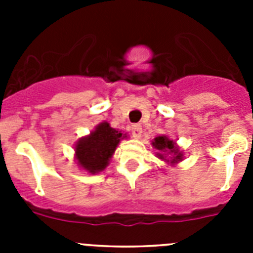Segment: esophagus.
Instances as JSON below:
<instances>
[{"label": "esophagus", "mask_w": 253, "mask_h": 253, "mask_svg": "<svg viewBox=\"0 0 253 253\" xmlns=\"http://www.w3.org/2000/svg\"><path fill=\"white\" fill-rule=\"evenodd\" d=\"M142 126H140L139 124H134L133 126H131V135H133L135 139H139L140 137H142Z\"/></svg>", "instance_id": "34e87169"}]
</instances>
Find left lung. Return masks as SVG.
Masks as SVG:
<instances>
[{"mask_svg":"<svg viewBox=\"0 0 253 253\" xmlns=\"http://www.w3.org/2000/svg\"><path fill=\"white\" fill-rule=\"evenodd\" d=\"M152 147L157 149L156 157L165 161L169 166H176L181 161L184 160V152L181 151L180 147L167 135L162 134L152 140Z\"/></svg>","mask_w":253,"mask_h":253,"instance_id":"1","label":"left lung"}]
</instances>
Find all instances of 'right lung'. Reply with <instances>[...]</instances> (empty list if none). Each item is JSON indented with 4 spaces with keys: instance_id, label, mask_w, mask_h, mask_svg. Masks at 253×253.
<instances>
[{
    "instance_id": "add662e5",
    "label": "right lung",
    "mask_w": 253,
    "mask_h": 253,
    "mask_svg": "<svg viewBox=\"0 0 253 253\" xmlns=\"http://www.w3.org/2000/svg\"><path fill=\"white\" fill-rule=\"evenodd\" d=\"M128 135L119 129L111 128L107 122H101L90 134L80 138L75 146V160L80 169L91 175L100 173L110 163L120 140Z\"/></svg>"
}]
</instances>
